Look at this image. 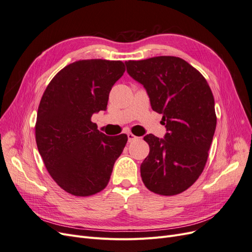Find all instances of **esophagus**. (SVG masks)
<instances>
[{"instance_id":"esophagus-1","label":"esophagus","mask_w":252,"mask_h":252,"mask_svg":"<svg viewBox=\"0 0 252 252\" xmlns=\"http://www.w3.org/2000/svg\"><path fill=\"white\" fill-rule=\"evenodd\" d=\"M127 136H128V141H129V142H132V141L138 139V136H135V135H134L133 133H131V132H128V133H127Z\"/></svg>"}]
</instances>
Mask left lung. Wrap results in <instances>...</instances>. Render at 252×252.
I'll list each match as a JSON object with an SVG mask.
<instances>
[{"label": "left lung", "mask_w": 252, "mask_h": 252, "mask_svg": "<svg viewBox=\"0 0 252 252\" xmlns=\"http://www.w3.org/2000/svg\"><path fill=\"white\" fill-rule=\"evenodd\" d=\"M127 72L146 89L151 108L162 113L164 139L147 134L149 155L141 164L150 191L175 195L199 179L216 131L215 98L207 81L177 57L161 56L125 62Z\"/></svg>", "instance_id": "obj_1"}]
</instances>
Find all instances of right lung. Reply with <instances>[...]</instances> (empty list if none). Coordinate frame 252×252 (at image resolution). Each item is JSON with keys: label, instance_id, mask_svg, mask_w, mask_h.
<instances>
[{"label": "right lung", "instance_id": "right-lung-1", "mask_svg": "<svg viewBox=\"0 0 252 252\" xmlns=\"http://www.w3.org/2000/svg\"><path fill=\"white\" fill-rule=\"evenodd\" d=\"M125 72L121 61L82 60L53 78L37 109L35 141L43 162L66 192L88 196L107 186L127 135L108 136L91 122L106 110L112 86Z\"/></svg>", "mask_w": 252, "mask_h": 252}]
</instances>
